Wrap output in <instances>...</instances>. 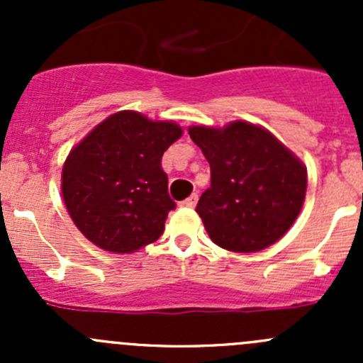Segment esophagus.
Listing matches in <instances>:
<instances>
[{"mask_svg":"<svg viewBox=\"0 0 363 363\" xmlns=\"http://www.w3.org/2000/svg\"><path fill=\"white\" fill-rule=\"evenodd\" d=\"M196 202H199V195H196V193H195V195H191V196H189V199H186L184 202H181V205H182V207L193 208L196 205Z\"/></svg>","mask_w":363,"mask_h":363,"instance_id":"1","label":"esophagus"}]
</instances>
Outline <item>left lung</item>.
<instances>
[{
  "instance_id": "obj_1",
  "label": "left lung",
  "mask_w": 363,
  "mask_h": 363,
  "mask_svg": "<svg viewBox=\"0 0 363 363\" xmlns=\"http://www.w3.org/2000/svg\"><path fill=\"white\" fill-rule=\"evenodd\" d=\"M188 131L211 164V188L196 212L212 242L233 252H256L277 242L306 199L302 161L270 131L247 121Z\"/></svg>"
}]
</instances>
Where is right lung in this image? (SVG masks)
<instances>
[{"label": "right lung", "instance_id": "right-lung-1", "mask_svg": "<svg viewBox=\"0 0 363 363\" xmlns=\"http://www.w3.org/2000/svg\"><path fill=\"white\" fill-rule=\"evenodd\" d=\"M181 135V126L172 121L123 111L69 151L61 193L87 240L119 255L160 239L168 212L175 208L161 156Z\"/></svg>", "mask_w": 363, "mask_h": 363}]
</instances>
